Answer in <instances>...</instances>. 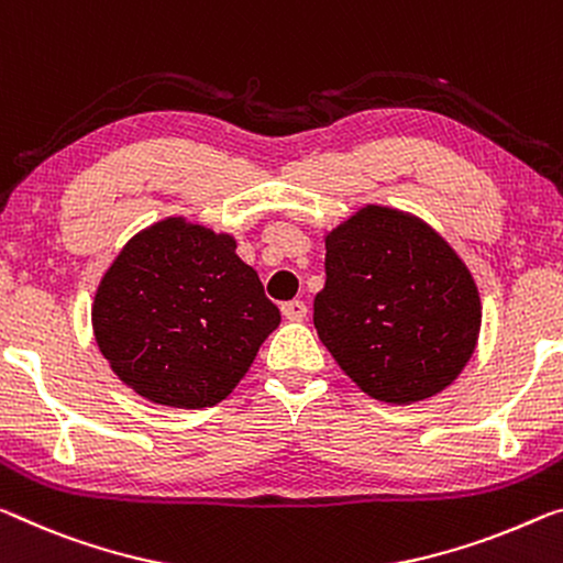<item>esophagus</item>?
<instances>
[{
  "label": "esophagus",
  "mask_w": 563,
  "mask_h": 563,
  "mask_svg": "<svg viewBox=\"0 0 563 563\" xmlns=\"http://www.w3.org/2000/svg\"><path fill=\"white\" fill-rule=\"evenodd\" d=\"M283 316L288 320H302L308 316V306L302 300H290V302H283Z\"/></svg>",
  "instance_id": "obj_1"
}]
</instances>
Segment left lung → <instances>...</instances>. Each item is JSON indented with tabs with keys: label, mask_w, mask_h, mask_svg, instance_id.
Masks as SVG:
<instances>
[{
	"label": "left lung",
	"mask_w": 563,
	"mask_h": 563,
	"mask_svg": "<svg viewBox=\"0 0 563 563\" xmlns=\"http://www.w3.org/2000/svg\"><path fill=\"white\" fill-rule=\"evenodd\" d=\"M318 338L345 376L383 404H416L449 388L476 351L481 298L431 225L365 205L325 235Z\"/></svg>",
	"instance_id": "obj_1"
}]
</instances>
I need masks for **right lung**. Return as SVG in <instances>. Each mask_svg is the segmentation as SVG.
Returning a JSON list of instances; mask_svg holds the SVG:
<instances>
[{
  "instance_id": "obj_1",
  "label": "right lung",
  "mask_w": 563,
  "mask_h": 563,
  "mask_svg": "<svg viewBox=\"0 0 563 563\" xmlns=\"http://www.w3.org/2000/svg\"><path fill=\"white\" fill-rule=\"evenodd\" d=\"M235 238L185 218L159 220L120 250L92 302L95 341L118 378L169 408L233 394L280 310Z\"/></svg>"
}]
</instances>
